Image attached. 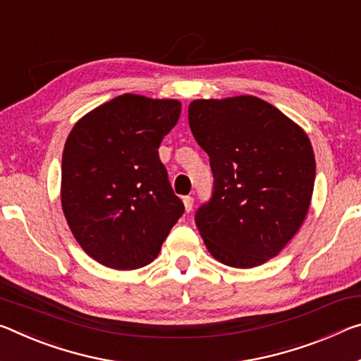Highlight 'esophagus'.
Listing matches in <instances>:
<instances>
[{
	"mask_svg": "<svg viewBox=\"0 0 361 361\" xmlns=\"http://www.w3.org/2000/svg\"><path fill=\"white\" fill-rule=\"evenodd\" d=\"M183 204H185V210L190 214V212L192 210V205H194V199L191 196H185L183 197Z\"/></svg>",
	"mask_w": 361,
	"mask_h": 361,
	"instance_id": "obj_1",
	"label": "esophagus"
}]
</instances>
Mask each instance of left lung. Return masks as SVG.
<instances>
[{
    "mask_svg": "<svg viewBox=\"0 0 361 361\" xmlns=\"http://www.w3.org/2000/svg\"><path fill=\"white\" fill-rule=\"evenodd\" d=\"M188 118L214 173L210 201L196 212L205 247L228 267H259L281 252L305 220L317 170L312 142L255 96L196 99Z\"/></svg>",
    "mask_w": 361,
    "mask_h": 361,
    "instance_id": "obj_1",
    "label": "left lung"
}]
</instances>
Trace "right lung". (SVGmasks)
Instances as JSON below:
<instances>
[{"label": "right lung", "instance_id": "obj_1", "mask_svg": "<svg viewBox=\"0 0 361 361\" xmlns=\"http://www.w3.org/2000/svg\"><path fill=\"white\" fill-rule=\"evenodd\" d=\"M180 114L176 99L127 93L73 125L62 152V210L78 244L101 265H149L185 212L159 159Z\"/></svg>", "mask_w": 361, "mask_h": 361}]
</instances>
